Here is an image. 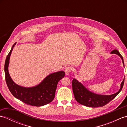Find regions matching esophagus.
I'll return each instance as SVG.
<instances>
[{
    "label": "esophagus",
    "instance_id": "1",
    "mask_svg": "<svg viewBox=\"0 0 127 127\" xmlns=\"http://www.w3.org/2000/svg\"><path fill=\"white\" fill-rule=\"evenodd\" d=\"M71 70H72V68L70 66H67L65 68L64 71H65V73L66 75H69V74L71 72Z\"/></svg>",
    "mask_w": 127,
    "mask_h": 127
}]
</instances>
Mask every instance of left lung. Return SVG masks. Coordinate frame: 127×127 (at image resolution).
<instances>
[{
  "mask_svg": "<svg viewBox=\"0 0 127 127\" xmlns=\"http://www.w3.org/2000/svg\"><path fill=\"white\" fill-rule=\"evenodd\" d=\"M111 53L116 54L119 56L122 59L123 66H125L122 56L117 50H113L111 51ZM124 82H125V78L121 83L119 91L117 93L111 95H100L94 93L89 91L87 88L85 87L84 85H83L81 83L75 79H74L72 81V87L75 98L79 103L88 107H98L104 106L109 103L112 99H114L122 90Z\"/></svg>",
  "mask_w": 127,
  "mask_h": 127,
  "instance_id": "8db88e82",
  "label": "left lung"
}]
</instances>
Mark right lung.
<instances>
[{"instance_id":"1","label":"right lung","mask_w":127,"mask_h":127,"mask_svg":"<svg viewBox=\"0 0 127 127\" xmlns=\"http://www.w3.org/2000/svg\"><path fill=\"white\" fill-rule=\"evenodd\" d=\"M16 44V42L7 56L4 65L5 80L10 92L16 98L33 106H41L50 103L55 98L58 82L65 76V72L59 71L50 74L33 87H25L17 85L12 80L8 70L10 56Z\"/></svg>"}]
</instances>
